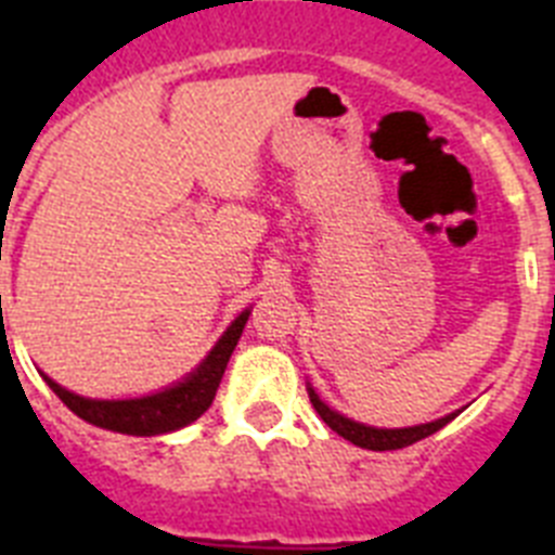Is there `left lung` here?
Returning a JSON list of instances; mask_svg holds the SVG:
<instances>
[{"label": "left lung", "mask_w": 555, "mask_h": 555, "mask_svg": "<svg viewBox=\"0 0 555 555\" xmlns=\"http://www.w3.org/2000/svg\"><path fill=\"white\" fill-rule=\"evenodd\" d=\"M308 397H311V405L317 409V414L325 420V425L331 430H336L338 436H345L347 442L358 444V448L364 450H400V448H409V444L420 442L425 436L436 434V430H442L444 425L453 420L455 414L442 416V420H434V423H425V425H414V428H372V425H361L350 416L338 414V411L327 409L325 403L320 400V395L308 386Z\"/></svg>", "instance_id": "left-lung-1"}]
</instances>
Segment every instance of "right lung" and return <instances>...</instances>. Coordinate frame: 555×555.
Segmentation results:
<instances>
[{"mask_svg":"<svg viewBox=\"0 0 555 555\" xmlns=\"http://www.w3.org/2000/svg\"><path fill=\"white\" fill-rule=\"evenodd\" d=\"M247 320L249 311L238 313L233 325L214 345V350L205 356L203 364L191 372L189 377H183L180 384L169 386V389L158 391V395L132 397V400H91V397H80L75 391L63 389L52 377L43 375V380L80 420L96 425V428L116 430V434L127 436L171 434V430H180L194 423L214 403L219 380H222L224 370H228V361L233 356L235 345H238V338H242Z\"/></svg>","mask_w":555,"mask_h":555,"instance_id":"obj_1","label":"right lung"}]
</instances>
